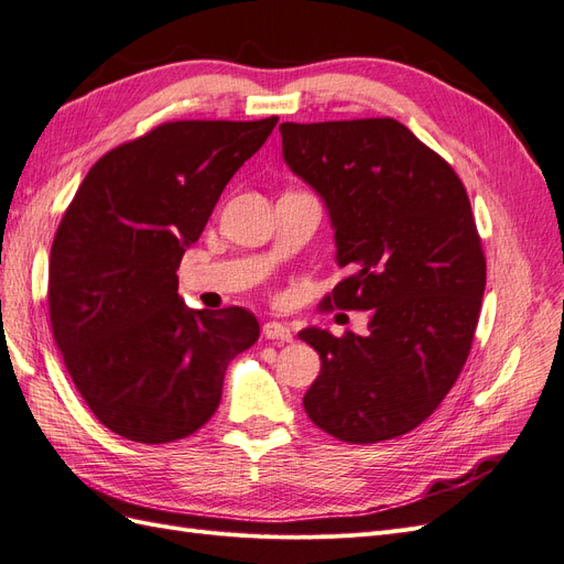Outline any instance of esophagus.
Segmentation results:
<instances>
[{"label":"esophagus","instance_id":"1","mask_svg":"<svg viewBox=\"0 0 564 564\" xmlns=\"http://www.w3.org/2000/svg\"><path fill=\"white\" fill-rule=\"evenodd\" d=\"M263 336L270 338V340H278V344H289V340L294 338L286 324H282V322H265L263 324Z\"/></svg>","mask_w":564,"mask_h":564}]
</instances>
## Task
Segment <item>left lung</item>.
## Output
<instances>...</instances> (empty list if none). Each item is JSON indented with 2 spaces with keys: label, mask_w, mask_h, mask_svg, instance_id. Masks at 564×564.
Segmentation results:
<instances>
[{
  "label": "left lung",
  "mask_w": 564,
  "mask_h": 564,
  "mask_svg": "<svg viewBox=\"0 0 564 564\" xmlns=\"http://www.w3.org/2000/svg\"><path fill=\"white\" fill-rule=\"evenodd\" d=\"M280 133L286 166L327 207L336 263L352 270L324 305L369 311L365 336L299 334L322 360L305 414L352 445L404 435L456 383L480 317L487 263L466 187L398 119Z\"/></svg>",
  "instance_id": "obj_1"
}]
</instances>
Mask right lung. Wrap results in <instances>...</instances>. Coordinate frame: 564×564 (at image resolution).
Returning a JSON list of instances; mask_svg holds the SVG:
<instances>
[{
  "instance_id": "obj_1",
  "label": "right lung",
  "mask_w": 564,
  "mask_h": 564,
  "mask_svg": "<svg viewBox=\"0 0 564 564\" xmlns=\"http://www.w3.org/2000/svg\"><path fill=\"white\" fill-rule=\"evenodd\" d=\"M275 124H162L100 158L67 207L48 261L51 329L112 433L143 445L193 435L218 409L228 362L259 338L237 305L187 308L176 270Z\"/></svg>"
}]
</instances>
